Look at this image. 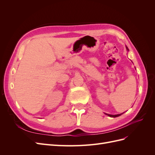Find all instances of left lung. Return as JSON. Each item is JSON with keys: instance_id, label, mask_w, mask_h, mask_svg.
Instances as JSON below:
<instances>
[{"instance_id": "1", "label": "left lung", "mask_w": 155, "mask_h": 155, "mask_svg": "<svg viewBox=\"0 0 155 155\" xmlns=\"http://www.w3.org/2000/svg\"><path fill=\"white\" fill-rule=\"evenodd\" d=\"M126 49L128 51H129V48H127V46H126ZM124 112H123V113H121V114H114V115H112V114H107V113H105L106 115H107V116H110V117H112V118H116V117H118V116H121V114H124Z\"/></svg>"}]
</instances>
